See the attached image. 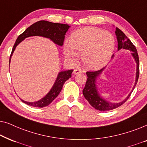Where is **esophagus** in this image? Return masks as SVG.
I'll use <instances>...</instances> for the list:
<instances>
[{"mask_svg": "<svg viewBox=\"0 0 147 147\" xmlns=\"http://www.w3.org/2000/svg\"><path fill=\"white\" fill-rule=\"evenodd\" d=\"M83 72V70H82L81 69H80V68H77V69H75L74 70V75H78V74L79 73H82Z\"/></svg>", "mask_w": 147, "mask_h": 147, "instance_id": "1", "label": "esophagus"}]
</instances>
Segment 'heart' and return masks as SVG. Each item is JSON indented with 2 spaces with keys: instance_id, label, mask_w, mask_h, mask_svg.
Instances as JSON below:
<instances>
[{
  "instance_id": "obj_1",
  "label": "heart",
  "mask_w": 147,
  "mask_h": 147,
  "mask_svg": "<svg viewBox=\"0 0 147 147\" xmlns=\"http://www.w3.org/2000/svg\"><path fill=\"white\" fill-rule=\"evenodd\" d=\"M115 39L111 34L96 28H84L73 33L70 42L64 44V54L76 60L82 54L83 62L89 69L97 70L105 66L112 56Z\"/></svg>"
}]
</instances>
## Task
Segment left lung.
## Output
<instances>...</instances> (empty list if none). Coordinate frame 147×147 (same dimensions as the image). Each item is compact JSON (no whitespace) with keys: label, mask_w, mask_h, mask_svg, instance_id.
Here are the masks:
<instances>
[{"label":"left lung","mask_w":147,"mask_h":147,"mask_svg":"<svg viewBox=\"0 0 147 147\" xmlns=\"http://www.w3.org/2000/svg\"><path fill=\"white\" fill-rule=\"evenodd\" d=\"M115 33H116L117 41H118V50L119 51L121 49H124V50L132 52L131 55L134 58L135 62L136 63V81H135L134 85L132 88V91L129 93V95L126 97V98L124 100L118 103H112L107 101L106 99H105L103 97L101 96L96 85L97 79L101 75L105 67L101 68V70H97V71L86 72L87 75V79L85 88L83 90V94L85 98L90 103V105L95 109L99 111L111 110V109H116L117 107H120V105L124 104L127 101V99L129 98L132 91L134 90L135 86L137 83L138 77H139V58H138V55L136 47L133 45L131 41L127 38L126 35L118 27L116 28ZM113 56H114V55L112 56V58H113Z\"/></svg>","instance_id":"obj_1"}]
</instances>
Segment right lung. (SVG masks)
Returning <instances> with one entry per match:
<instances>
[{
  "mask_svg": "<svg viewBox=\"0 0 147 147\" xmlns=\"http://www.w3.org/2000/svg\"><path fill=\"white\" fill-rule=\"evenodd\" d=\"M70 26L66 24H62L58 23H52L47 21H39L34 23L30 27L25 29L24 32L19 35L13 46L12 52L9 59V64L11 62V56L19 43H21L25 38L31 36H41L44 38H49L54 44L58 46H62L64 44V38L66 33ZM73 70H68L65 71H61L58 73L55 83H54L50 91L46 94L42 99L34 102H29L20 99L23 103L27 105L36 107H43L48 106L53 101L56 97L59 95L63 87L64 84L68 79L71 77Z\"/></svg>",
  "mask_w": 147,
  "mask_h": 147,
  "instance_id": "right-lung-1",
  "label": "right lung"
}]
</instances>
